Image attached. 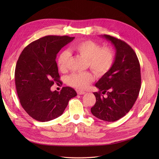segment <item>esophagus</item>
I'll list each match as a JSON object with an SVG mask.
<instances>
[{"label": "esophagus", "mask_w": 159, "mask_h": 159, "mask_svg": "<svg viewBox=\"0 0 159 159\" xmlns=\"http://www.w3.org/2000/svg\"><path fill=\"white\" fill-rule=\"evenodd\" d=\"M76 91H77V93H78V95H84V94L85 93L84 91H81V90H80V89H77Z\"/></svg>", "instance_id": "obj_1"}]
</instances>
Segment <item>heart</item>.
<instances>
[{
	"instance_id": "b5f03b06",
	"label": "heart",
	"mask_w": 159,
	"mask_h": 159,
	"mask_svg": "<svg viewBox=\"0 0 159 159\" xmlns=\"http://www.w3.org/2000/svg\"><path fill=\"white\" fill-rule=\"evenodd\" d=\"M70 50L78 54L87 60L88 66L98 75H102L111 68L114 60L113 50L109 47L102 48L92 40H86L76 42L70 48ZM70 54L68 51H63L57 57V66L61 71H64L68 67ZM94 80L89 72L74 73L68 77L67 82L78 89H84Z\"/></svg>"
}]
</instances>
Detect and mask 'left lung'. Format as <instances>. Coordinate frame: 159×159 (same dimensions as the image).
I'll return each instance as SVG.
<instances>
[{
    "mask_svg": "<svg viewBox=\"0 0 159 159\" xmlns=\"http://www.w3.org/2000/svg\"><path fill=\"white\" fill-rule=\"evenodd\" d=\"M102 37L114 46L115 57L111 68L95 85L99 91L93 93L96 102L91 112L101 120L113 122L125 116L136 102L141 84L140 64L126 42L109 35Z\"/></svg>",
    "mask_w": 159,
    "mask_h": 159,
    "instance_id": "left-lung-1",
    "label": "left lung"
}]
</instances>
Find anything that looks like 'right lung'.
I'll return each instance as SVG.
<instances>
[{
  "label": "right lung",
  "instance_id": "1",
  "mask_svg": "<svg viewBox=\"0 0 159 159\" xmlns=\"http://www.w3.org/2000/svg\"><path fill=\"white\" fill-rule=\"evenodd\" d=\"M74 39L68 36H46L22 52L15 69V84L20 104L31 117L46 122L60 117L70 99L77 95L70 87L52 91L60 82L56 58L60 50Z\"/></svg>",
  "mask_w": 159,
  "mask_h": 159
}]
</instances>
